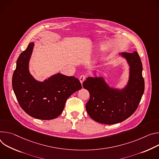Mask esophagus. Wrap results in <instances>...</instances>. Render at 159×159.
<instances>
[{"label": "esophagus", "instance_id": "1", "mask_svg": "<svg viewBox=\"0 0 159 159\" xmlns=\"http://www.w3.org/2000/svg\"><path fill=\"white\" fill-rule=\"evenodd\" d=\"M86 76H84V75H81V76H80V82H81V84L83 83V81H84V80H86Z\"/></svg>", "mask_w": 159, "mask_h": 159}]
</instances>
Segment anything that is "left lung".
I'll return each instance as SVG.
<instances>
[{
    "label": "left lung",
    "instance_id": "8db88e82",
    "mask_svg": "<svg viewBox=\"0 0 159 159\" xmlns=\"http://www.w3.org/2000/svg\"><path fill=\"white\" fill-rule=\"evenodd\" d=\"M129 66L127 85L119 90L110 87L102 77H89L83 83L90 93L86 104L89 115L94 120L104 125H113L130 117L138 108L145 89L142 63L138 52H122Z\"/></svg>",
    "mask_w": 159,
    "mask_h": 159
}]
</instances>
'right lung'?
<instances>
[{
  "label": "right lung",
  "instance_id": "right-lung-1",
  "mask_svg": "<svg viewBox=\"0 0 159 159\" xmlns=\"http://www.w3.org/2000/svg\"><path fill=\"white\" fill-rule=\"evenodd\" d=\"M33 47L34 43H30L17 60L12 79V89L26 113L39 119H53L62 112L67 99L82 86L78 78L61 73L43 82L35 80L29 70Z\"/></svg>",
  "mask_w": 159,
  "mask_h": 159
}]
</instances>
